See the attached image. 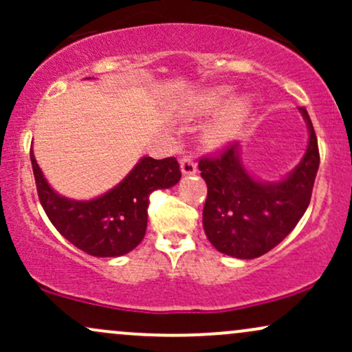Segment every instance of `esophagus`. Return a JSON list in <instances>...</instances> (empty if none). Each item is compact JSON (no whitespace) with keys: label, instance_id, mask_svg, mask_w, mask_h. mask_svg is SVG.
<instances>
[{"label":"esophagus","instance_id":"34e87169","mask_svg":"<svg viewBox=\"0 0 352 352\" xmlns=\"http://www.w3.org/2000/svg\"><path fill=\"white\" fill-rule=\"evenodd\" d=\"M180 170L184 175H193L197 172V164L192 157H184L180 160Z\"/></svg>","mask_w":352,"mask_h":352}]
</instances>
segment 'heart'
<instances>
[{
	"label": "heart",
	"instance_id": "obj_1",
	"mask_svg": "<svg viewBox=\"0 0 352 352\" xmlns=\"http://www.w3.org/2000/svg\"><path fill=\"white\" fill-rule=\"evenodd\" d=\"M232 86L205 87L190 96L184 106L185 116L188 117H207L221 111L205 131V139L215 148H223L232 144L252 114V98L246 94L232 98Z\"/></svg>",
	"mask_w": 352,
	"mask_h": 352
}]
</instances>
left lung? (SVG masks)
<instances>
[{"instance_id": "1", "label": "left lung", "mask_w": 352, "mask_h": 352, "mask_svg": "<svg viewBox=\"0 0 352 352\" xmlns=\"http://www.w3.org/2000/svg\"><path fill=\"white\" fill-rule=\"evenodd\" d=\"M300 112L308 127V147L301 162L280 180H261L246 170L240 142L215 159H201L207 182L204 230L220 253L253 260L268 253L296 227L311 200L319 168L318 139L305 107Z\"/></svg>"}]
</instances>
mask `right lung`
<instances>
[{
  "mask_svg": "<svg viewBox=\"0 0 352 352\" xmlns=\"http://www.w3.org/2000/svg\"><path fill=\"white\" fill-rule=\"evenodd\" d=\"M36 188L44 212L56 230L87 254L114 258L132 252L147 230L148 197L153 190L179 184L175 157H142L116 187L91 200L59 195L46 180L31 151Z\"/></svg>",
  "mask_w": 352,
  "mask_h": 352,
  "instance_id": "add662e5",
  "label": "right lung"
}]
</instances>
